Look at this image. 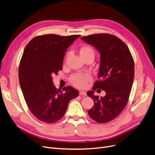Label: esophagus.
Returning a JSON list of instances; mask_svg holds the SVG:
<instances>
[{
    "label": "esophagus",
    "mask_w": 155,
    "mask_h": 155,
    "mask_svg": "<svg viewBox=\"0 0 155 155\" xmlns=\"http://www.w3.org/2000/svg\"><path fill=\"white\" fill-rule=\"evenodd\" d=\"M79 94L80 95H87V93L84 91H80Z\"/></svg>",
    "instance_id": "1"
}]
</instances>
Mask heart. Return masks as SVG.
<instances>
[{
    "instance_id": "obj_1",
    "label": "heart",
    "mask_w": 155,
    "mask_h": 155,
    "mask_svg": "<svg viewBox=\"0 0 155 155\" xmlns=\"http://www.w3.org/2000/svg\"><path fill=\"white\" fill-rule=\"evenodd\" d=\"M80 53L82 58H84V57L89 55L94 56V51L93 49L90 46H84L81 48V50H80ZM91 78V76L88 74L78 73V74L73 75L70 80L72 84L75 86L78 87H85Z\"/></svg>"
}]
</instances>
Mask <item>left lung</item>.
<instances>
[{"mask_svg": "<svg viewBox=\"0 0 155 155\" xmlns=\"http://www.w3.org/2000/svg\"><path fill=\"white\" fill-rule=\"evenodd\" d=\"M81 39L92 45L100 53L99 80L93 90L99 88L107 94L104 97L87 92L94 105L88 114L99 123L114 119L126 106L134 76V63L127 45L119 38L109 34H95Z\"/></svg>", "mask_w": 155, "mask_h": 155, "instance_id": "8db88e82", "label": "left lung"}]
</instances>
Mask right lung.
<instances>
[{
	"mask_svg": "<svg viewBox=\"0 0 155 155\" xmlns=\"http://www.w3.org/2000/svg\"><path fill=\"white\" fill-rule=\"evenodd\" d=\"M80 35L39 36L26 45L19 67V80L28 107L38 119L54 123L79 92L70 86L57 89L52 76L62 70L64 53Z\"/></svg>",
	"mask_w": 155,
	"mask_h": 155,
	"instance_id": "obj_1",
	"label": "right lung"
}]
</instances>
